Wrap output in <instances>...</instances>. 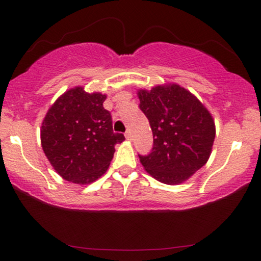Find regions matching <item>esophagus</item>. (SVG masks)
<instances>
[{
    "label": "esophagus",
    "instance_id": "34e87169",
    "mask_svg": "<svg viewBox=\"0 0 261 261\" xmlns=\"http://www.w3.org/2000/svg\"><path fill=\"white\" fill-rule=\"evenodd\" d=\"M124 137H126V139H127L128 141H130V140H132V133H130L129 130H127V132H126V134H124Z\"/></svg>",
    "mask_w": 261,
    "mask_h": 261
}]
</instances>
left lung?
Returning <instances> with one entry per match:
<instances>
[{"label": "left lung", "instance_id": "1", "mask_svg": "<svg viewBox=\"0 0 261 261\" xmlns=\"http://www.w3.org/2000/svg\"><path fill=\"white\" fill-rule=\"evenodd\" d=\"M138 97L153 134L152 152L139 156L140 163L160 183H184L212 154L216 134L212 113L177 83L139 89Z\"/></svg>", "mask_w": 261, "mask_h": 261}]
</instances>
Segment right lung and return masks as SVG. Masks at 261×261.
<instances>
[{
  "label": "right lung",
  "mask_w": 261,
  "mask_h": 261,
  "mask_svg": "<svg viewBox=\"0 0 261 261\" xmlns=\"http://www.w3.org/2000/svg\"><path fill=\"white\" fill-rule=\"evenodd\" d=\"M107 95L87 92L78 85L49 107L40 127L41 147L56 172L71 183L88 185L102 177L115 145L124 140L114 133L112 116L103 108Z\"/></svg>",
  "instance_id": "1"
}]
</instances>
